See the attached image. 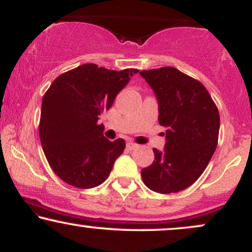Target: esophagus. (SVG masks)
<instances>
[{
    "label": "esophagus",
    "instance_id": "obj_1",
    "mask_svg": "<svg viewBox=\"0 0 252 252\" xmlns=\"http://www.w3.org/2000/svg\"><path fill=\"white\" fill-rule=\"evenodd\" d=\"M137 147H138V144H136L134 142H128V143H126V148L130 149V150H134V149L137 148Z\"/></svg>",
    "mask_w": 252,
    "mask_h": 252
}]
</instances>
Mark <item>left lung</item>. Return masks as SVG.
<instances>
[{"mask_svg":"<svg viewBox=\"0 0 252 252\" xmlns=\"http://www.w3.org/2000/svg\"><path fill=\"white\" fill-rule=\"evenodd\" d=\"M158 104V123L166 126L162 152L153 149L155 158L141 176L149 189L176 193L198 180L217 148L219 112L200 82L178 68L141 71Z\"/></svg>","mask_w":252,"mask_h":252,"instance_id":"obj_1","label":"left lung"}]
</instances>
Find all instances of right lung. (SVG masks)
Returning <instances> with one entry per match:
<instances>
[{
    "mask_svg": "<svg viewBox=\"0 0 252 252\" xmlns=\"http://www.w3.org/2000/svg\"><path fill=\"white\" fill-rule=\"evenodd\" d=\"M137 72L84 63L51 84L42 98L39 135L51 168L66 184L92 189L106 180L126 142L104 137L98 120Z\"/></svg>",
    "mask_w": 252,
    "mask_h": 252,
    "instance_id": "1",
    "label": "right lung"
}]
</instances>
